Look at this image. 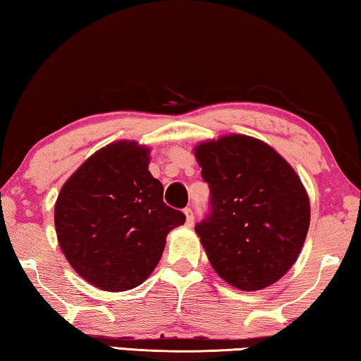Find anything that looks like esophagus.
<instances>
[{
	"mask_svg": "<svg viewBox=\"0 0 361 361\" xmlns=\"http://www.w3.org/2000/svg\"><path fill=\"white\" fill-rule=\"evenodd\" d=\"M185 215H186V224L188 226H192L194 224V212H192V209H189V207H186Z\"/></svg>",
	"mask_w": 361,
	"mask_h": 361,
	"instance_id": "1",
	"label": "esophagus"
}]
</instances>
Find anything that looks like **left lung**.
Here are the masks:
<instances>
[{
	"instance_id": "obj_1",
	"label": "left lung",
	"mask_w": 361,
	"mask_h": 361,
	"mask_svg": "<svg viewBox=\"0 0 361 361\" xmlns=\"http://www.w3.org/2000/svg\"><path fill=\"white\" fill-rule=\"evenodd\" d=\"M210 188L195 232L215 272L243 291L266 288L295 264L309 231L307 192L271 146L228 135L195 148Z\"/></svg>"
}]
</instances>
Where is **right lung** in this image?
<instances>
[{
	"instance_id": "1",
	"label": "right lung",
	"mask_w": 361,
	"mask_h": 361,
	"mask_svg": "<svg viewBox=\"0 0 361 361\" xmlns=\"http://www.w3.org/2000/svg\"><path fill=\"white\" fill-rule=\"evenodd\" d=\"M149 149L116 142L90 156L56 202V231L71 267L90 285L126 291L154 271L167 234L185 213L164 202L148 170Z\"/></svg>"
}]
</instances>
